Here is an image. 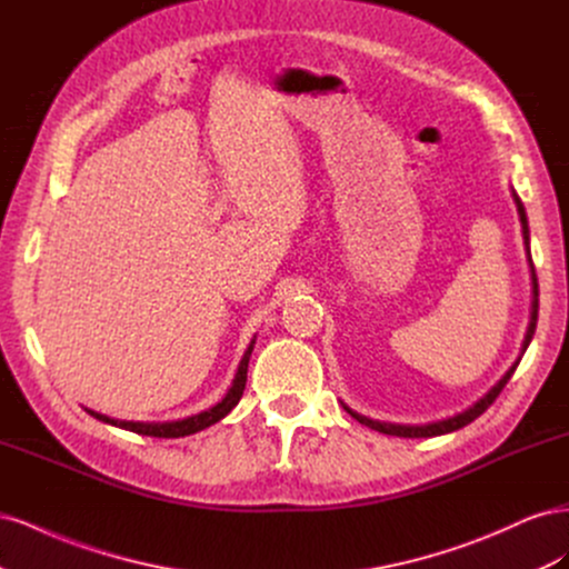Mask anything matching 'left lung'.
<instances>
[{
	"label": "left lung",
	"instance_id": "left-lung-1",
	"mask_svg": "<svg viewBox=\"0 0 569 569\" xmlns=\"http://www.w3.org/2000/svg\"><path fill=\"white\" fill-rule=\"evenodd\" d=\"M512 199H515V206H518V213H520L522 237H525V247H527V261H529V270H531V318H529V327H527V335H525V341H522V353H525L527 347H529L531 337H533V330H537V320H539V280H537V270H533L531 253H529V222H527V211H525V206H522V201H520V197H518V192H515V189H512ZM522 353L518 356V360H515V363L510 366V370L501 377V380H498L485 396H481V399H479L475 406H470L468 410L458 412V416H453V418H446V420H439V422H429V425H393V422H380V420H370V418H366V416H360V412L351 410L347 403H341V406H343V410H347L349 416L356 418L360 425H366V427H370V429H377V432H382V435L403 437V439H422V437L449 435V432H456V429H460V427H465V425H470L472 420H477V418L481 416V412H485V410L496 401V396L503 391V387L508 385V380L512 377L515 368L520 366Z\"/></svg>",
	"mask_w": 569,
	"mask_h": 569
}]
</instances>
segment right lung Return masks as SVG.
Segmentation results:
<instances>
[{"label":"right lung","mask_w":569,"mask_h":569,"mask_svg":"<svg viewBox=\"0 0 569 569\" xmlns=\"http://www.w3.org/2000/svg\"><path fill=\"white\" fill-rule=\"evenodd\" d=\"M253 343H256V339H251L249 349L244 351L242 360H239V368H237V375H234V380H232V387L228 389L226 396H222V401H218L209 410L197 412V416H189V418H182V420H170V422H132V420H116V418H109V416H101V412L90 410V408H84V410H88L90 416L97 418L99 422H107V425H113V427H120V429H128V432L142 435V437L178 439V437L201 432V429L211 427V425H216V422H220L222 418H226L228 412L239 403V399H242L244 387H247V370H249V358H251V351H253Z\"/></svg>","instance_id":"add662e5"}]
</instances>
